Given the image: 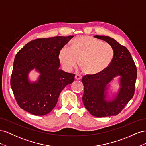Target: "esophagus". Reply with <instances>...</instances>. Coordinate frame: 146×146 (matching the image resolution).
<instances>
[{"label":"esophagus","instance_id":"34e87169","mask_svg":"<svg viewBox=\"0 0 146 146\" xmlns=\"http://www.w3.org/2000/svg\"><path fill=\"white\" fill-rule=\"evenodd\" d=\"M82 76H80V75H76V76H75V78L76 79V80H81L82 79Z\"/></svg>","mask_w":146,"mask_h":146}]
</instances>
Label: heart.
<instances>
[{
  "label": "heart",
  "mask_w": 146,
  "mask_h": 146,
  "mask_svg": "<svg viewBox=\"0 0 146 146\" xmlns=\"http://www.w3.org/2000/svg\"><path fill=\"white\" fill-rule=\"evenodd\" d=\"M114 56L113 46L88 36L74 38L69 48L64 46L59 51L58 60L66 71H70L78 64L83 72L96 76L102 72L112 62Z\"/></svg>",
  "instance_id": "b5f03b06"
}]
</instances>
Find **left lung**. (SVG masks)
<instances>
[{"label":"left lung","mask_w":146,"mask_h":146,"mask_svg":"<svg viewBox=\"0 0 146 146\" xmlns=\"http://www.w3.org/2000/svg\"><path fill=\"white\" fill-rule=\"evenodd\" d=\"M110 44L114 50L112 62L104 71L96 76L86 75L82 82L84 86L83 102L92 116L103 117L116 116L133 97L137 69L130 52L115 39L107 36L95 35ZM119 76V88L111 96L108 94L109 84Z\"/></svg>","instance_id":"1"}]
</instances>
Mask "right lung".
Returning a JSON list of instances; mask_svg holds the SVG:
<instances>
[{
  "label": "right lung",
  "instance_id": "obj_1",
  "mask_svg": "<svg viewBox=\"0 0 146 146\" xmlns=\"http://www.w3.org/2000/svg\"><path fill=\"white\" fill-rule=\"evenodd\" d=\"M74 36L40 38L31 41L17 53L13 63L11 87L19 107L36 116L54 108L60 92L74 81V74L60 69L59 51ZM33 70L40 75L31 81Z\"/></svg>",
  "mask_w": 146,
  "mask_h": 146
}]
</instances>
